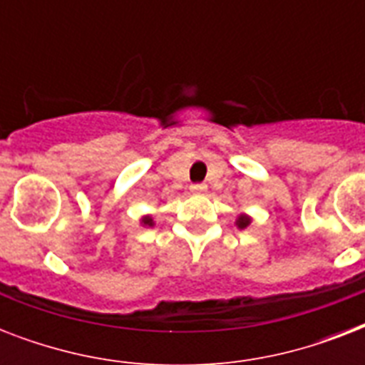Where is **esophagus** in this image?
I'll return each mask as SVG.
<instances>
[{
	"instance_id": "obj_1",
	"label": "esophagus",
	"mask_w": 365,
	"mask_h": 365,
	"mask_svg": "<svg viewBox=\"0 0 365 365\" xmlns=\"http://www.w3.org/2000/svg\"><path fill=\"white\" fill-rule=\"evenodd\" d=\"M189 189H191L193 193H205L208 187H206V183H191V185H189Z\"/></svg>"
}]
</instances>
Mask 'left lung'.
<instances>
[{
  "label": "left lung",
  "mask_w": 365,
  "mask_h": 365,
  "mask_svg": "<svg viewBox=\"0 0 365 365\" xmlns=\"http://www.w3.org/2000/svg\"><path fill=\"white\" fill-rule=\"evenodd\" d=\"M250 222H252V220H250L248 216H244V214H242V216H239V220H237V225H239L240 229H244L246 225H250Z\"/></svg>",
  "instance_id": "1"
}]
</instances>
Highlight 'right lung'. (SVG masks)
I'll return each mask as SVG.
<instances>
[{"mask_svg":"<svg viewBox=\"0 0 365 365\" xmlns=\"http://www.w3.org/2000/svg\"><path fill=\"white\" fill-rule=\"evenodd\" d=\"M142 223H143V225H149V227H151V225H153V217H151V216L142 217Z\"/></svg>","mask_w":365,"mask_h":365,"instance_id":"obj_1","label":"right lung"}]
</instances>
